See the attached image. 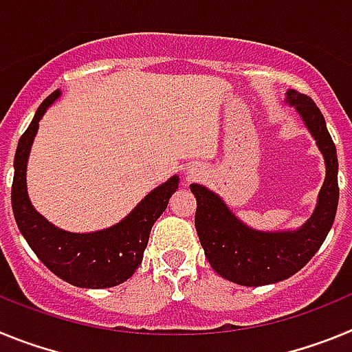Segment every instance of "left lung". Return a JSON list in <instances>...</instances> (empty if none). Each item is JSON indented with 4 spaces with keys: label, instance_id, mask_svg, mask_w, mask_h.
<instances>
[{
    "label": "left lung",
    "instance_id": "obj_1",
    "mask_svg": "<svg viewBox=\"0 0 352 352\" xmlns=\"http://www.w3.org/2000/svg\"><path fill=\"white\" fill-rule=\"evenodd\" d=\"M285 104L292 105L316 139L324 157L326 178L310 219L294 231H257L229 210L210 188L192 183L197 201L195 229L211 268L238 285L259 287L276 284L300 272L309 263L333 226L338 206V160L324 116L310 96L289 89Z\"/></svg>",
    "mask_w": 352,
    "mask_h": 352
}]
</instances>
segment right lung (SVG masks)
<instances>
[{
  "label": "right lung",
  "instance_id": "obj_1",
  "mask_svg": "<svg viewBox=\"0 0 352 352\" xmlns=\"http://www.w3.org/2000/svg\"><path fill=\"white\" fill-rule=\"evenodd\" d=\"M60 95V89H56L40 104L33 121L19 139L12 183L15 222L31 250L61 280L86 289L114 287L129 280L139 268L151 227L166 211L170 195L178 190L179 176L174 174L166 183L153 188L125 219L107 229L70 232L56 227L31 204L26 186V167L31 144L38 132V121Z\"/></svg>",
  "mask_w": 352,
  "mask_h": 352
}]
</instances>
